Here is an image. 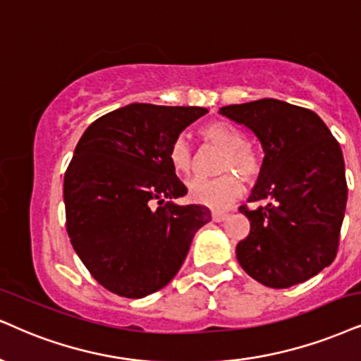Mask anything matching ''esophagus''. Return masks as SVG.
<instances>
[{
  "label": "esophagus",
  "instance_id": "1",
  "mask_svg": "<svg viewBox=\"0 0 361 361\" xmlns=\"http://www.w3.org/2000/svg\"><path fill=\"white\" fill-rule=\"evenodd\" d=\"M212 221H216V222H222L226 219V217H228V214H226V212H221V211H212Z\"/></svg>",
  "mask_w": 361,
  "mask_h": 361
}]
</instances>
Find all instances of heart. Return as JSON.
Masks as SVG:
<instances>
[{"label": "heart", "mask_w": 361, "mask_h": 361, "mask_svg": "<svg viewBox=\"0 0 361 361\" xmlns=\"http://www.w3.org/2000/svg\"><path fill=\"white\" fill-rule=\"evenodd\" d=\"M201 139L207 145L222 150L219 159V172H226L216 179H192L188 184L190 199L204 206L224 209L239 197L244 180L252 182L261 173V159L251 147L246 145L244 133L233 123L217 122L206 123L199 130ZM169 162L179 176L188 177L194 169V152L184 137H177L169 147ZM240 175L238 176L237 173Z\"/></svg>", "instance_id": "b5f03b06"}]
</instances>
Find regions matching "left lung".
Returning <instances> with one entry per match:
<instances>
[{
    "instance_id": "obj_1",
    "label": "left lung",
    "mask_w": 361,
    "mask_h": 361,
    "mask_svg": "<svg viewBox=\"0 0 361 361\" xmlns=\"http://www.w3.org/2000/svg\"><path fill=\"white\" fill-rule=\"evenodd\" d=\"M219 114L249 128L264 152L262 169L239 211L251 222L235 247L256 281L283 289L305 283L336 257L345 217V160L317 114L274 99L228 105Z\"/></svg>"
}]
</instances>
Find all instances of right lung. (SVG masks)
Listing matches in <instances>:
<instances>
[{"mask_svg": "<svg viewBox=\"0 0 361 361\" xmlns=\"http://www.w3.org/2000/svg\"><path fill=\"white\" fill-rule=\"evenodd\" d=\"M206 114L130 104L97 118L75 147L63 180L66 231L85 268L115 295L144 298L171 283L211 221L207 207L173 204L188 188L167 157Z\"/></svg>", "mask_w": 361, "mask_h": 361, "instance_id": "add662e5", "label": "right lung"}]
</instances>
